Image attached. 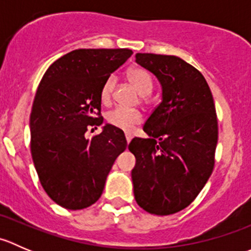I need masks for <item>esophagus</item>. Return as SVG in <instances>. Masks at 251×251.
I'll use <instances>...</instances> for the list:
<instances>
[{
    "mask_svg": "<svg viewBox=\"0 0 251 251\" xmlns=\"http://www.w3.org/2000/svg\"><path fill=\"white\" fill-rule=\"evenodd\" d=\"M125 137H126V142H127V144L130 143L131 140H132V135H131L130 132H126L125 133Z\"/></svg>",
    "mask_w": 251,
    "mask_h": 251,
    "instance_id": "esophagus-1",
    "label": "esophagus"
}]
</instances>
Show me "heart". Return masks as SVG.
<instances>
[{
  "label": "heart",
  "instance_id": "b5f03b06",
  "mask_svg": "<svg viewBox=\"0 0 251 251\" xmlns=\"http://www.w3.org/2000/svg\"><path fill=\"white\" fill-rule=\"evenodd\" d=\"M127 78L131 85L138 91L142 96H148L153 90V77L146 69L140 67L132 68L127 72ZM116 80L109 76L104 81L100 90V100L103 103H109L115 90ZM108 123L114 127L124 131H130L133 126L138 125L142 121V114L138 110H130L125 108H114L105 115Z\"/></svg>",
  "mask_w": 251,
  "mask_h": 251
}]
</instances>
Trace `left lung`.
Returning <instances> with one entry per match:
<instances>
[{
	"label": "left lung",
	"instance_id": "left-lung-1",
	"mask_svg": "<svg viewBox=\"0 0 251 251\" xmlns=\"http://www.w3.org/2000/svg\"><path fill=\"white\" fill-rule=\"evenodd\" d=\"M136 62L158 77L161 103L128 149L137 204L149 214L171 215L197 198L214 170L217 116L201 73L176 55L137 53Z\"/></svg>",
	"mask_w": 251,
	"mask_h": 251
}]
</instances>
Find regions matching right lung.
I'll return each mask as SVG.
<instances>
[{"label": "right lung", "mask_w": 251, "mask_h": 251, "mask_svg": "<svg viewBox=\"0 0 251 251\" xmlns=\"http://www.w3.org/2000/svg\"><path fill=\"white\" fill-rule=\"evenodd\" d=\"M127 48H81L55 60L45 73L30 114V149L41 186L54 203L69 210L95 204L114 161L127 147L123 131L100 126L104 81L132 55Z\"/></svg>", "instance_id": "obj_1"}]
</instances>
